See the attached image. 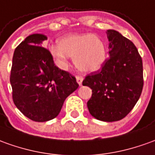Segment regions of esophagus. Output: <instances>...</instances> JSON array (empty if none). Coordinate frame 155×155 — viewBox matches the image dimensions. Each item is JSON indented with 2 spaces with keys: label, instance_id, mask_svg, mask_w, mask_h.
<instances>
[{
  "label": "esophagus",
  "instance_id": "obj_1",
  "mask_svg": "<svg viewBox=\"0 0 155 155\" xmlns=\"http://www.w3.org/2000/svg\"><path fill=\"white\" fill-rule=\"evenodd\" d=\"M76 79H77L78 84H79V86H81L82 84H83V81H84V78L81 77V76H77V77H76Z\"/></svg>",
  "mask_w": 155,
  "mask_h": 155
}]
</instances>
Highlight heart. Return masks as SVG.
I'll list each match as a JSON object with an SVG mask.
<instances>
[{
  "label": "heart",
  "mask_w": 155,
  "mask_h": 155,
  "mask_svg": "<svg viewBox=\"0 0 155 155\" xmlns=\"http://www.w3.org/2000/svg\"><path fill=\"white\" fill-rule=\"evenodd\" d=\"M51 54L61 66H66L67 56L74 60L80 71H99L106 61V47L102 39L89 34L71 35L58 40V47H52Z\"/></svg>",
  "instance_id": "obj_1"
}]
</instances>
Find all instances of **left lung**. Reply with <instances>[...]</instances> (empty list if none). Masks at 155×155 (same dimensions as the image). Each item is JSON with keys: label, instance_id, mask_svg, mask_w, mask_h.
<instances>
[{"label": "left lung", "instance_id": "8db88e82", "mask_svg": "<svg viewBox=\"0 0 155 155\" xmlns=\"http://www.w3.org/2000/svg\"><path fill=\"white\" fill-rule=\"evenodd\" d=\"M110 58L101 71L83 81L92 89L87 103L97 120L111 122L123 119L139 100L143 86V61L134 44L114 29L106 31Z\"/></svg>", "mask_w": 155, "mask_h": 155}]
</instances>
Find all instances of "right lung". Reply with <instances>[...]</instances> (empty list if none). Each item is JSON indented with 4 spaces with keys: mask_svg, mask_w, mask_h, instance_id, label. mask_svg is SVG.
Returning <instances> with one entry per match:
<instances>
[{
    "mask_svg": "<svg viewBox=\"0 0 155 155\" xmlns=\"http://www.w3.org/2000/svg\"><path fill=\"white\" fill-rule=\"evenodd\" d=\"M46 39L34 34L15 49L10 77L15 105L38 122L58 116L67 96L78 88L75 77L56 67L51 52L41 46Z\"/></svg>",
    "mask_w": 155,
    "mask_h": 155,
    "instance_id": "right-lung-1",
    "label": "right lung"
}]
</instances>
